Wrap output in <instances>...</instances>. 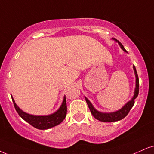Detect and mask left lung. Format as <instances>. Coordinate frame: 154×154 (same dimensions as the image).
<instances>
[{
    "label": "left lung",
    "mask_w": 154,
    "mask_h": 154,
    "mask_svg": "<svg viewBox=\"0 0 154 154\" xmlns=\"http://www.w3.org/2000/svg\"><path fill=\"white\" fill-rule=\"evenodd\" d=\"M112 39H113V41H115L116 42L119 43V45H120L121 48L122 49L124 52L128 53L126 49L124 48L123 45L121 44L118 40L115 39L114 38H112ZM133 68H134V73H135V76H136V87H135V89H134V94L131 99L129 101L127 102V103L125 104L122 108H121V109L118 110L116 111L110 112V113H105V112L98 111V110L95 109L94 106H93V104L91 103L90 100H89L86 97H85V99L86 100V103L88 104L89 109H90L91 111V114L94 116L95 119H97V120L100 121H102V122H114V121H118L121 120V119H123V118H125L127 115H128V113H129L130 110L131 109V108L134 105V100L137 98L138 95V91H139V81H138L137 72H136L135 66H133Z\"/></svg>",
    "instance_id": "left-lung-1"
}]
</instances>
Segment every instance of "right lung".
I'll use <instances>...</instances> for the list:
<instances>
[{"label": "right lung", "mask_w": 154, "mask_h": 154, "mask_svg": "<svg viewBox=\"0 0 154 154\" xmlns=\"http://www.w3.org/2000/svg\"><path fill=\"white\" fill-rule=\"evenodd\" d=\"M11 98H12L15 109H16L18 115L24 121H26V122H28L29 124H31V126L35 127V128H38V129L45 130L56 126L57 125L60 124L66 116L67 106H66V96H64L63 100V102L59 109L57 110L56 112H54V113L44 116L31 115L28 113H26L18 107L16 102H15L14 99H13V96H11Z\"/></svg>", "instance_id": "right-lung-1"}]
</instances>
